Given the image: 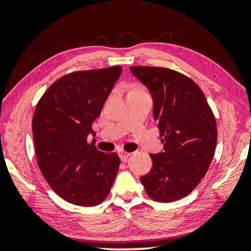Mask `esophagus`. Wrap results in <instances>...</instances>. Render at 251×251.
<instances>
[{"instance_id":"esophagus-1","label":"esophagus","mask_w":251,"mask_h":251,"mask_svg":"<svg viewBox=\"0 0 251 251\" xmlns=\"http://www.w3.org/2000/svg\"><path fill=\"white\" fill-rule=\"evenodd\" d=\"M119 156H120V159H121L122 162H126V161H128V159H129V156H130V153L125 152V151L121 150L119 152Z\"/></svg>"}]
</instances>
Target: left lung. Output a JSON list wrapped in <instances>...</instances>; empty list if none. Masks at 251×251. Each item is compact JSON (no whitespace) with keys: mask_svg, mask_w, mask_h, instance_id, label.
Listing matches in <instances>:
<instances>
[{"mask_svg":"<svg viewBox=\"0 0 251 251\" xmlns=\"http://www.w3.org/2000/svg\"><path fill=\"white\" fill-rule=\"evenodd\" d=\"M130 71L152 96L163 144L161 152L151 154L153 167L140 181L153 200H179L198 186L210 166L217 143L215 116L190 77L163 67L131 66Z\"/></svg>","mask_w":251,"mask_h":251,"instance_id":"1","label":"left lung"}]
</instances>
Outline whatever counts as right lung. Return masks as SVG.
I'll return each mask as SVG.
<instances>
[{
  "label": "right lung",
  "instance_id": "right-lung-1",
  "mask_svg": "<svg viewBox=\"0 0 251 251\" xmlns=\"http://www.w3.org/2000/svg\"><path fill=\"white\" fill-rule=\"evenodd\" d=\"M121 66L73 72L40 99L32 129L37 162L50 187L70 203L92 207L107 197L120 159L89 145L92 123L121 75Z\"/></svg>",
  "mask_w": 251,
  "mask_h": 251
}]
</instances>
